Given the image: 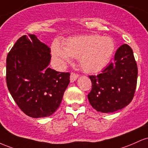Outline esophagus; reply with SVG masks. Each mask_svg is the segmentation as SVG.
<instances>
[{
	"label": "esophagus",
	"mask_w": 148,
	"mask_h": 148,
	"mask_svg": "<svg viewBox=\"0 0 148 148\" xmlns=\"http://www.w3.org/2000/svg\"><path fill=\"white\" fill-rule=\"evenodd\" d=\"M78 77V75L75 73H72L71 74V77H70V80H71V82H73Z\"/></svg>",
	"instance_id": "esophagus-1"
}]
</instances>
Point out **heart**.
Returning <instances> with one entry per match:
<instances>
[{
	"instance_id": "1",
	"label": "heart",
	"mask_w": 148,
	"mask_h": 148,
	"mask_svg": "<svg viewBox=\"0 0 148 148\" xmlns=\"http://www.w3.org/2000/svg\"><path fill=\"white\" fill-rule=\"evenodd\" d=\"M115 45L110 37L98 35L69 38L64 47L54 42L52 46V58L59 67L64 68L71 57L79 58L83 71L93 73L101 71L110 62Z\"/></svg>"
}]
</instances>
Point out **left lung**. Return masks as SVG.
Segmentation results:
<instances>
[{"label":"left lung","mask_w":148,"mask_h":148,"mask_svg":"<svg viewBox=\"0 0 148 148\" xmlns=\"http://www.w3.org/2000/svg\"><path fill=\"white\" fill-rule=\"evenodd\" d=\"M138 68L132 48L122 45L114 54V61L102 73L91 75L92 89L88 94L91 106L104 113L113 112L129 105L137 84Z\"/></svg>","instance_id":"obj_1"}]
</instances>
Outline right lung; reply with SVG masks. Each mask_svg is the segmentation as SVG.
<instances>
[{"label":"right lung","instance_id":"obj_1","mask_svg":"<svg viewBox=\"0 0 148 148\" xmlns=\"http://www.w3.org/2000/svg\"><path fill=\"white\" fill-rule=\"evenodd\" d=\"M50 59V48L32 34L19 38L6 59L8 90L19 108L34 118L52 115L70 82L69 73L48 67Z\"/></svg>","mask_w":148,"mask_h":148}]
</instances>
